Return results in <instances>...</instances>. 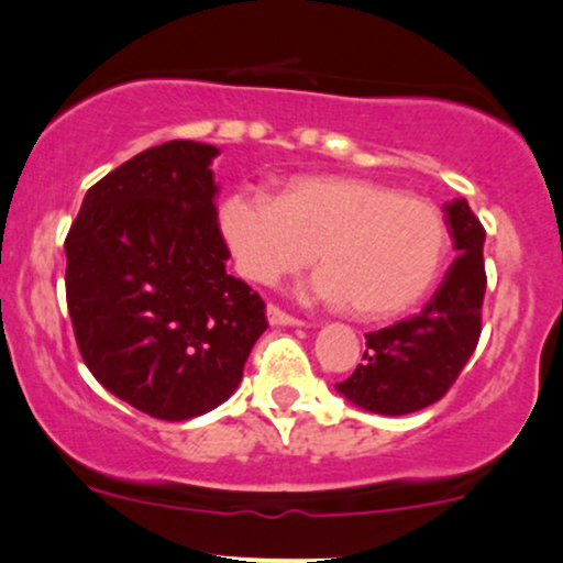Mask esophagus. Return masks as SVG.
Returning a JSON list of instances; mask_svg holds the SVG:
<instances>
[{"instance_id": "1", "label": "esophagus", "mask_w": 563, "mask_h": 563, "mask_svg": "<svg viewBox=\"0 0 563 563\" xmlns=\"http://www.w3.org/2000/svg\"><path fill=\"white\" fill-rule=\"evenodd\" d=\"M267 321L273 327H286V324H301V319H296L294 313H288V311H283L280 306H275V303H267Z\"/></svg>"}]
</instances>
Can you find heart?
<instances>
[{
	"instance_id": "heart-1",
	"label": "heart",
	"mask_w": 563,
	"mask_h": 563,
	"mask_svg": "<svg viewBox=\"0 0 563 563\" xmlns=\"http://www.w3.org/2000/svg\"><path fill=\"white\" fill-rule=\"evenodd\" d=\"M219 227L246 280L273 286L317 252L311 294L368 319L415 306L451 242L438 203L365 177H296L275 200L236 190L223 198Z\"/></svg>"
}]
</instances>
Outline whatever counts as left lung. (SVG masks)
<instances>
[{
	"label": "left lung",
	"mask_w": 563,
	"mask_h": 563,
	"mask_svg": "<svg viewBox=\"0 0 563 563\" xmlns=\"http://www.w3.org/2000/svg\"><path fill=\"white\" fill-rule=\"evenodd\" d=\"M445 219L461 254L417 317L365 334L363 363L336 384L357 407L391 417L430 407L451 391L474 355L482 336L486 231L463 198L445 206Z\"/></svg>",
	"instance_id": "1"
}]
</instances>
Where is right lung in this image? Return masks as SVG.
<instances>
[{"label":"right lung","instance_id":"add662e5","mask_svg":"<svg viewBox=\"0 0 563 563\" xmlns=\"http://www.w3.org/2000/svg\"><path fill=\"white\" fill-rule=\"evenodd\" d=\"M167 141L120 164L85 195L66 234V306L92 376L148 417L183 422L227 401L265 301L227 273L211 159Z\"/></svg>","mask_w":563,"mask_h":563}]
</instances>
